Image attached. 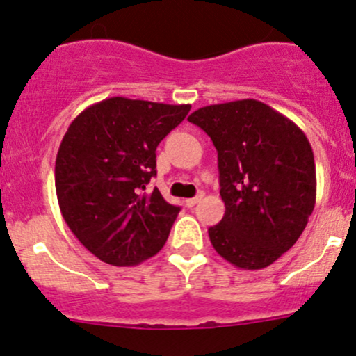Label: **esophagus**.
I'll return each instance as SVG.
<instances>
[{
  "label": "esophagus",
  "mask_w": 356,
  "mask_h": 356,
  "mask_svg": "<svg viewBox=\"0 0 356 356\" xmlns=\"http://www.w3.org/2000/svg\"><path fill=\"white\" fill-rule=\"evenodd\" d=\"M203 196H204L203 193H198V195H196L195 198H189V200H186V207H188V208H193V207H195V204H198L200 201L203 200Z\"/></svg>",
  "instance_id": "obj_1"
}]
</instances>
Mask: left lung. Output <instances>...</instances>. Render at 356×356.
<instances>
[{
	"label": "left lung",
	"instance_id": "obj_1",
	"mask_svg": "<svg viewBox=\"0 0 356 356\" xmlns=\"http://www.w3.org/2000/svg\"><path fill=\"white\" fill-rule=\"evenodd\" d=\"M188 120L218 153L225 213L208 229L211 245L239 268L268 267L298 241L314 211L317 177L307 136L257 99L203 106Z\"/></svg>",
	"mask_w": 356,
	"mask_h": 356
}]
</instances>
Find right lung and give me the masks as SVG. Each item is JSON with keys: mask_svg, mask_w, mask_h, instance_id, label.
<instances>
[{"mask_svg": "<svg viewBox=\"0 0 356 356\" xmlns=\"http://www.w3.org/2000/svg\"><path fill=\"white\" fill-rule=\"evenodd\" d=\"M191 105L103 99L68 125L55 163L60 210L75 238L95 257L131 267L156 254L181 207L155 188L156 146Z\"/></svg>", "mask_w": 356, "mask_h": 356, "instance_id": "right-lung-1", "label": "right lung"}]
</instances>
